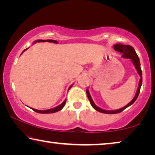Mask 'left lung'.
<instances>
[{
  "instance_id": "8db88e82",
  "label": "left lung",
  "mask_w": 155,
  "mask_h": 155,
  "mask_svg": "<svg viewBox=\"0 0 155 155\" xmlns=\"http://www.w3.org/2000/svg\"><path fill=\"white\" fill-rule=\"evenodd\" d=\"M114 47L115 51L122 53V57H124V58H127V59H130L131 60H132L133 64L135 65V68H136V70H137V72L139 74V75H140V83H139V86H138L137 92H136L135 96L134 98H133L132 101H131L128 104H127L125 107H122V108L120 109L114 110V111H107V110L101 109L100 107H97L96 104H94L93 100H92V98H91L90 92H89L88 89H87L86 93H87V96L88 97L89 101H90V102L91 105L92 106L93 108L94 109H96V111L101 112V113H103V114H118V113H120L122 111H124L126 108H127V107H128L129 106H130L131 104H133V103H134L135 101L137 98L139 94H140L141 86V84H142V72H141V70L140 59H139V57L137 56V53H136L135 49L133 48V47L130 46V45H124V44H115Z\"/></svg>"
}]
</instances>
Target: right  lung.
Segmentation results:
<instances>
[{"instance_id":"obj_1","label":"right lung","mask_w":155,"mask_h":155,"mask_svg":"<svg viewBox=\"0 0 155 155\" xmlns=\"http://www.w3.org/2000/svg\"><path fill=\"white\" fill-rule=\"evenodd\" d=\"M46 41H48V42H53L54 44L58 43V42H57V41L54 40H38L35 41V43H37V42H46ZM27 49H28V48ZM27 49H25L24 51H25ZM24 51H23V52H24ZM72 85L69 87V90L72 87ZM65 102H66V100H65V101L63 102V103L61 104H60V105L54 107V108H53V109H48V110H38V109H33V108H31V109H32L34 111H35L37 113H39V114H52V113H55V112L60 111V110H61L63 109V107H64V105H65Z\"/></svg>"}]
</instances>
